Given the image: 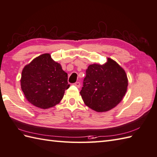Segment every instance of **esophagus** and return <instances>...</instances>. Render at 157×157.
Here are the masks:
<instances>
[{"label":"esophagus","instance_id":"34e87169","mask_svg":"<svg viewBox=\"0 0 157 157\" xmlns=\"http://www.w3.org/2000/svg\"><path fill=\"white\" fill-rule=\"evenodd\" d=\"M74 85L76 86V87H78V88H80V86H81V83H80L79 82H76Z\"/></svg>","mask_w":157,"mask_h":157}]
</instances>
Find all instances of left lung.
Returning a JSON list of instances; mask_svg holds the SVG:
<instances>
[{
  "instance_id": "1",
  "label": "left lung",
  "mask_w": 157,
  "mask_h": 157,
  "mask_svg": "<svg viewBox=\"0 0 157 157\" xmlns=\"http://www.w3.org/2000/svg\"><path fill=\"white\" fill-rule=\"evenodd\" d=\"M127 86L124 70L116 61L108 58L105 64L88 67L80 94L88 107L98 113L106 112L123 100Z\"/></svg>"
}]
</instances>
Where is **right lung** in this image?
<instances>
[{"label": "right lung", "mask_w": 157, "mask_h": 157, "mask_svg": "<svg viewBox=\"0 0 157 157\" xmlns=\"http://www.w3.org/2000/svg\"><path fill=\"white\" fill-rule=\"evenodd\" d=\"M60 64L45 53L34 59L22 71L21 89L30 103L47 109L58 105L70 86Z\"/></svg>", "instance_id": "add662e5"}]
</instances>
